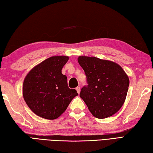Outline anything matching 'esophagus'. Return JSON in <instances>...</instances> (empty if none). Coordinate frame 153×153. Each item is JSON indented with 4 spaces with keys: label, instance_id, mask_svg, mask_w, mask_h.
I'll list each match as a JSON object with an SVG mask.
<instances>
[{
    "label": "esophagus",
    "instance_id": "34e87169",
    "mask_svg": "<svg viewBox=\"0 0 153 153\" xmlns=\"http://www.w3.org/2000/svg\"><path fill=\"white\" fill-rule=\"evenodd\" d=\"M76 91H77V93L79 94L80 92V86H78V87H76Z\"/></svg>",
    "mask_w": 153,
    "mask_h": 153
}]
</instances>
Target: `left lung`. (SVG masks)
Returning a JSON list of instances; mask_svg holds the SVG:
<instances>
[{
	"instance_id": "8db88e82",
	"label": "left lung",
	"mask_w": 153,
	"mask_h": 153,
	"mask_svg": "<svg viewBox=\"0 0 153 153\" xmlns=\"http://www.w3.org/2000/svg\"><path fill=\"white\" fill-rule=\"evenodd\" d=\"M78 62L86 76L87 86L80 97L97 119H105L122 107L127 94L129 79L122 67L110 60L80 56Z\"/></svg>"
}]
</instances>
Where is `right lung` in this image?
Listing matches in <instances>:
<instances>
[{"label":"right lung","instance_id":"add662e5","mask_svg":"<svg viewBox=\"0 0 153 153\" xmlns=\"http://www.w3.org/2000/svg\"><path fill=\"white\" fill-rule=\"evenodd\" d=\"M68 56H55L45 60L27 74L22 86L25 101L34 114L48 120L59 117L78 95L68 88L62 68Z\"/></svg>","mask_w":153,"mask_h":153}]
</instances>
